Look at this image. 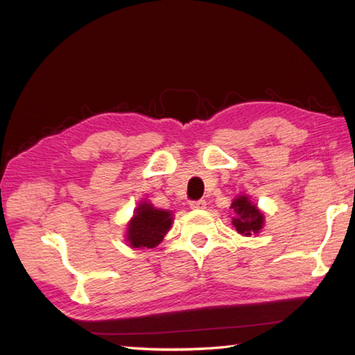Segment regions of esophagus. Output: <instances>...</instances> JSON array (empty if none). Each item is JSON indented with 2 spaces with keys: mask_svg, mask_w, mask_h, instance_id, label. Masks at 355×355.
Returning a JSON list of instances; mask_svg holds the SVG:
<instances>
[{
  "mask_svg": "<svg viewBox=\"0 0 355 355\" xmlns=\"http://www.w3.org/2000/svg\"><path fill=\"white\" fill-rule=\"evenodd\" d=\"M191 207H192V209H197V210H201V209H206V201H205V200H198V201H191Z\"/></svg>",
  "mask_w": 355,
  "mask_h": 355,
  "instance_id": "1",
  "label": "esophagus"
}]
</instances>
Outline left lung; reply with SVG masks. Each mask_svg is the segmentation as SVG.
<instances>
[{"mask_svg":"<svg viewBox=\"0 0 355 355\" xmlns=\"http://www.w3.org/2000/svg\"><path fill=\"white\" fill-rule=\"evenodd\" d=\"M230 209L235 212L232 224L239 235L252 236L259 233L263 225V215L247 195H239L238 198L233 200Z\"/></svg>","mask_w":355,"mask_h":355,"instance_id":"8db88e82","label":"left lung"}]
</instances>
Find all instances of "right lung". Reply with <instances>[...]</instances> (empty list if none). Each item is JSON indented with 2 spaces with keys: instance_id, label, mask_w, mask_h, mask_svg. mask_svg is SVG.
I'll list each match as a JSON object with an SVG mask.
<instances>
[{
  "instance_id": "right-lung-1",
  "label": "right lung",
  "mask_w": 355,
  "mask_h": 355,
  "mask_svg": "<svg viewBox=\"0 0 355 355\" xmlns=\"http://www.w3.org/2000/svg\"><path fill=\"white\" fill-rule=\"evenodd\" d=\"M171 225L172 214L169 210L155 209L143 201L128 223L126 241L132 248H154L162 243Z\"/></svg>"
}]
</instances>
